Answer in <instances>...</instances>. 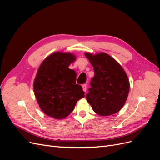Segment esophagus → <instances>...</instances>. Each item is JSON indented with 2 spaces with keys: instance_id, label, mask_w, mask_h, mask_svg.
Masks as SVG:
<instances>
[{
  "instance_id": "34e87169",
  "label": "esophagus",
  "mask_w": 160,
  "mask_h": 160,
  "mask_svg": "<svg viewBox=\"0 0 160 160\" xmlns=\"http://www.w3.org/2000/svg\"><path fill=\"white\" fill-rule=\"evenodd\" d=\"M82 88H83V90L86 92L87 91V85L86 84H83V85H82Z\"/></svg>"
}]
</instances>
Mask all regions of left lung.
<instances>
[{"label": "left lung", "mask_w": 160, "mask_h": 160, "mask_svg": "<svg viewBox=\"0 0 160 160\" xmlns=\"http://www.w3.org/2000/svg\"><path fill=\"white\" fill-rule=\"evenodd\" d=\"M93 67L95 75L91 79L86 99L95 112L101 116L118 113L127 100L129 81L122 67L105 52L92 55L85 52Z\"/></svg>", "instance_id": "1"}]
</instances>
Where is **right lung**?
I'll use <instances>...</instances> for the list:
<instances>
[{"label":"right lung","mask_w":160,"mask_h":160,"mask_svg":"<svg viewBox=\"0 0 160 160\" xmlns=\"http://www.w3.org/2000/svg\"><path fill=\"white\" fill-rule=\"evenodd\" d=\"M76 57L72 53L55 52L42 62L34 81L33 89L41 109L56 119L68 116L77 101L85 97L76 83V72L69 68Z\"/></svg>","instance_id":"add662e5"}]
</instances>
